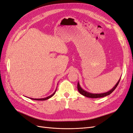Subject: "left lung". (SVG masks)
I'll list each match as a JSON object with an SVG mask.
<instances>
[{
    "mask_svg": "<svg viewBox=\"0 0 133 133\" xmlns=\"http://www.w3.org/2000/svg\"><path fill=\"white\" fill-rule=\"evenodd\" d=\"M120 81V79L119 80V81L117 82V84L115 85V87H114L110 91L106 92V93H104V94H91L89 93V92H87V91H85L81 87V86L79 85V83H78V90L79 92L82 95L84 96L85 97H87L89 98H100V97H103L105 96H107L110 95V94H112V92L115 91V89L117 87V85H118V83Z\"/></svg>",
    "mask_w": 133,
    "mask_h": 133,
    "instance_id": "obj_1",
    "label": "left lung"
}]
</instances>
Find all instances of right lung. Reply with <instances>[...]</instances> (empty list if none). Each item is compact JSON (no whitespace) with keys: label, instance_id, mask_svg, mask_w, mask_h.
Instances as JSON below:
<instances>
[{"label":"right lung","instance_id":"add662e5","mask_svg":"<svg viewBox=\"0 0 133 133\" xmlns=\"http://www.w3.org/2000/svg\"><path fill=\"white\" fill-rule=\"evenodd\" d=\"M55 92H54V93L53 94H52L51 95L49 96H48V97H47L42 98H30V99L35 100H41V101H42V100H48V99H49V98H50V97H51L52 96H53V95L55 94Z\"/></svg>","mask_w":133,"mask_h":133}]
</instances>
